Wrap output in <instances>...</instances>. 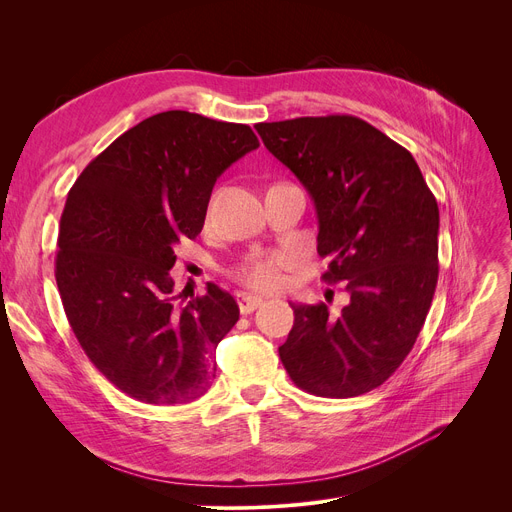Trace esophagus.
<instances>
[{
	"label": "esophagus",
	"mask_w": 512,
	"mask_h": 512,
	"mask_svg": "<svg viewBox=\"0 0 512 512\" xmlns=\"http://www.w3.org/2000/svg\"><path fill=\"white\" fill-rule=\"evenodd\" d=\"M236 303H238V309L242 315L247 313H253L263 301L259 297H253V294H247V292H240L236 294Z\"/></svg>",
	"instance_id": "obj_1"
}]
</instances>
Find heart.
<instances>
[{"instance_id": "b5f03b06", "label": "heart", "mask_w": 512, "mask_h": 512, "mask_svg": "<svg viewBox=\"0 0 512 512\" xmlns=\"http://www.w3.org/2000/svg\"><path fill=\"white\" fill-rule=\"evenodd\" d=\"M297 261V253L292 251H259L242 257L230 276L245 288L257 292H274L286 284L284 272Z\"/></svg>"}]
</instances>
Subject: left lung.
I'll use <instances>...</instances> for the list:
<instances>
[{
	"instance_id": "obj_1",
	"label": "left lung",
	"mask_w": 512,
	"mask_h": 512,
	"mask_svg": "<svg viewBox=\"0 0 512 512\" xmlns=\"http://www.w3.org/2000/svg\"><path fill=\"white\" fill-rule=\"evenodd\" d=\"M263 145L309 191L326 282L351 294L338 315L326 303L292 305L278 348L290 380L324 398L382 386L407 359L438 284L440 211L413 155L348 114L255 124Z\"/></svg>"
}]
</instances>
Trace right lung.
Wrapping results in <instances>:
<instances>
[{
  "instance_id": "1",
  "label": "right lung",
  "mask_w": 512,
  "mask_h": 512,
  "mask_svg": "<svg viewBox=\"0 0 512 512\" xmlns=\"http://www.w3.org/2000/svg\"><path fill=\"white\" fill-rule=\"evenodd\" d=\"M259 147L247 124L170 110L101 151L70 188L56 282L91 363L147 405H184L215 378V348L238 321L230 292L174 305L176 247L205 222L218 176Z\"/></svg>"
}]
</instances>
